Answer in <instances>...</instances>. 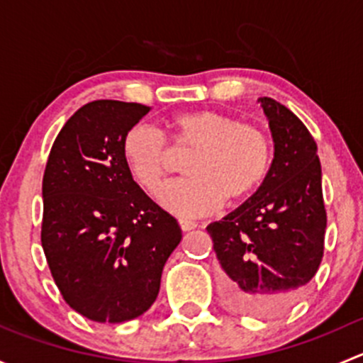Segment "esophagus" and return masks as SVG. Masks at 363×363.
<instances>
[{"label": "esophagus", "mask_w": 363, "mask_h": 363, "mask_svg": "<svg viewBox=\"0 0 363 363\" xmlns=\"http://www.w3.org/2000/svg\"><path fill=\"white\" fill-rule=\"evenodd\" d=\"M179 225H181V228L184 230V232H189V230H195L196 226H199V223L191 221V219L181 218V219H179Z\"/></svg>", "instance_id": "1"}]
</instances>
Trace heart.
Segmentation results:
<instances>
[{
	"label": "heart",
	"mask_w": 363,
	"mask_h": 363,
	"mask_svg": "<svg viewBox=\"0 0 363 363\" xmlns=\"http://www.w3.org/2000/svg\"><path fill=\"white\" fill-rule=\"evenodd\" d=\"M167 130L175 145L195 151L186 161L191 177L170 182L160 202L177 216H205L223 200L237 202L259 188L270 168V142L258 128L218 111H189L168 119ZM121 156L131 177L156 195L168 172L167 145L158 130L135 124L124 133Z\"/></svg>",
	"instance_id": "obj_1"
}]
</instances>
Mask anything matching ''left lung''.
<instances>
[{"mask_svg":"<svg viewBox=\"0 0 363 363\" xmlns=\"http://www.w3.org/2000/svg\"><path fill=\"white\" fill-rule=\"evenodd\" d=\"M274 160L255 195L207 226L223 269V298L233 311L276 318L306 291L323 258L321 164L309 130L290 108L258 98Z\"/></svg>","mask_w":363,"mask_h":363,"instance_id":"8db88e82","label":"left lung"}]
</instances>
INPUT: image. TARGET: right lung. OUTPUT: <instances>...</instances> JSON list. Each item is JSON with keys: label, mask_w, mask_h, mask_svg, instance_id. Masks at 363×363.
<instances>
[{"label": "right lung", "mask_w": 363, "mask_h": 363, "mask_svg": "<svg viewBox=\"0 0 363 363\" xmlns=\"http://www.w3.org/2000/svg\"><path fill=\"white\" fill-rule=\"evenodd\" d=\"M149 111L117 100L84 105L54 140L43 174L47 263L68 306L98 323L144 314L182 239L175 218L142 191L121 156L124 133Z\"/></svg>", "instance_id": "1"}]
</instances>
